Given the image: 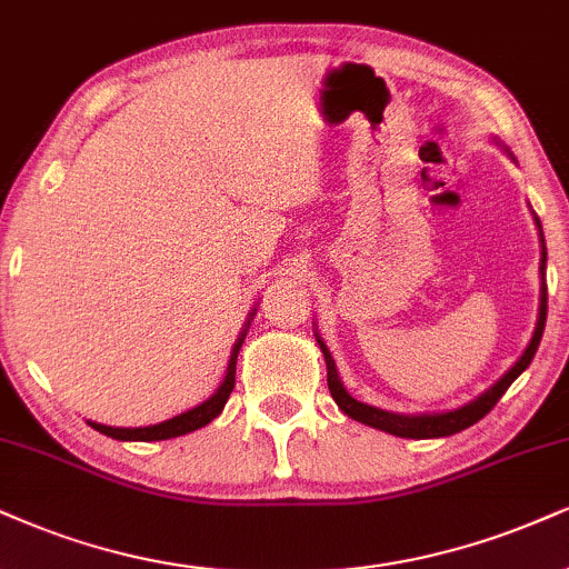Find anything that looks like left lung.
<instances>
[{"label":"left lung","instance_id":"8db88e82","mask_svg":"<svg viewBox=\"0 0 569 569\" xmlns=\"http://www.w3.org/2000/svg\"><path fill=\"white\" fill-rule=\"evenodd\" d=\"M509 156H511V152H509ZM511 158H515V156H511ZM536 223H538V231H541V221H538V216H536ZM541 248H543L541 250V308H538L536 332H532V340L528 342V348H525V353L520 356V359H517L515 367H511L507 375H503L501 380L493 385V388H488L486 392H482V396L475 398V401H469L467 406H461V409L443 411V413H417V417H411V413H392V411L375 409V406L356 401V398L350 396L346 388H342L332 353H329L327 346L321 342V338L317 335V342H319L321 353H325V361H327V385H329V392H332L335 403H338L350 419H356V422L375 427V430L398 435V438H417V440L446 438V435L461 432V430H467V427H472L475 422H480V419L486 417V413L493 409L496 403H499V398L509 390V385L515 382L517 377H520L522 371L530 367L532 356H536L538 346H541L543 327H546V303H549V298H546L549 292H546V242H543V231H541Z\"/></svg>","mask_w":569,"mask_h":569}]
</instances>
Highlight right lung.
<instances>
[{
	"label": "right lung",
	"instance_id": "obj_1",
	"mask_svg": "<svg viewBox=\"0 0 569 569\" xmlns=\"http://www.w3.org/2000/svg\"><path fill=\"white\" fill-rule=\"evenodd\" d=\"M250 319H248V325H250ZM244 335H248V332H242L240 338H237L234 348H231V359H229V367H227V377H223V382L219 385V390H216L213 396L208 398V401H202L200 406H194V409L179 413V417L168 419V422L150 425V427H108V425H97V422H89V425L94 427L97 432L108 435V438H113V440H142V443H147V440L179 438V435L200 430V427H206L208 422H213V419L219 417V413L223 411V406H227V401H229L231 390H234L237 353H240Z\"/></svg>",
	"mask_w": 569,
	"mask_h": 569
}]
</instances>
